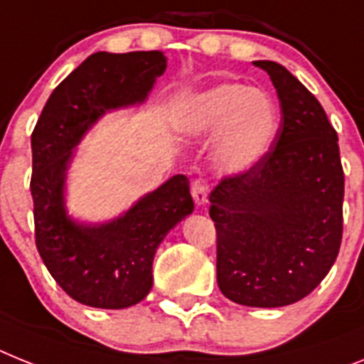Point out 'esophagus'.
<instances>
[{"label":"esophagus","mask_w":364,"mask_h":364,"mask_svg":"<svg viewBox=\"0 0 364 364\" xmlns=\"http://www.w3.org/2000/svg\"><path fill=\"white\" fill-rule=\"evenodd\" d=\"M191 194H192V198H194V201H196V205L201 207L207 203V198H209V188H207V185H203L201 181H194L191 187Z\"/></svg>","instance_id":"esophagus-1"}]
</instances>
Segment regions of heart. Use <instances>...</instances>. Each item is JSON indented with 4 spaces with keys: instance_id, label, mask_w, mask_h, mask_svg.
Segmentation results:
<instances>
[{
    "instance_id": "obj_1",
    "label": "heart",
    "mask_w": 364,
    "mask_h": 364,
    "mask_svg": "<svg viewBox=\"0 0 364 364\" xmlns=\"http://www.w3.org/2000/svg\"><path fill=\"white\" fill-rule=\"evenodd\" d=\"M177 125L191 139L215 136L210 159L216 170L242 176L270 151L279 131V107L267 90L220 83L194 94Z\"/></svg>"
}]
</instances>
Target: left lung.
<instances>
[{
    "label": "left lung",
    "mask_w": 364,
    "mask_h": 364,
    "mask_svg": "<svg viewBox=\"0 0 364 364\" xmlns=\"http://www.w3.org/2000/svg\"><path fill=\"white\" fill-rule=\"evenodd\" d=\"M270 75L281 125L257 166L210 192L216 277L222 294L248 307H285L328 276L343 240L344 172L337 131L285 66L253 60Z\"/></svg>",
    "instance_id": "obj_1"
}]
</instances>
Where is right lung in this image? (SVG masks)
<instances>
[{"label": "right lung", "instance_id": "obj_1", "mask_svg": "<svg viewBox=\"0 0 364 364\" xmlns=\"http://www.w3.org/2000/svg\"><path fill=\"white\" fill-rule=\"evenodd\" d=\"M166 70L163 51H97L51 92L31 136L36 248L57 285L79 304L125 309L154 287V259L194 201L177 173L114 218L68 213V172L77 146L107 112L144 105Z\"/></svg>", "mask_w": 364, "mask_h": 364}]
</instances>
